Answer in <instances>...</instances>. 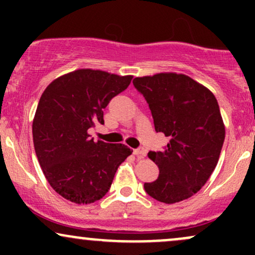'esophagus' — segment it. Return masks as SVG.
Wrapping results in <instances>:
<instances>
[{
	"mask_svg": "<svg viewBox=\"0 0 255 255\" xmlns=\"http://www.w3.org/2000/svg\"><path fill=\"white\" fill-rule=\"evenodd\" d=\"M133 153L135 154L137 158H144L146 156V150H145V148H142V147L135 148V150L133 151Z\"/></svg>",
	"mask_w": 255,
	"mask_h": 255,
	"instance_id": "1",
	"label": "esophagus"
}]
</instances>
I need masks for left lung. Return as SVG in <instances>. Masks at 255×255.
Listing matches in <instances>:
<instances>
[{
	"label": "left lung",
	"instance_id": "1",
	"mask_svg": "<svg viewBox=\"0 0 255 255\" xmlns=\"http://www.w3.org/2000/svg\"><path fill=\"white\" fill-rule=\"evenodd\" d=\"M133 85L147 102L154 129L170 139L163 151L148 152L159 175L144 184L145 191L164 204L186 200L200 191L218 163L225 128L217 99L176 73L135 78Z\"/></svg>",
	"mask_w": 255,
	"mask_h": 255
}]
</instances>
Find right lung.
Listing matches in <instances>:
<instances>
[{
  "label": "right lung",
  "mask_w": 255,
  "mask_h": 255,
  "mask_svg": "<svg viewBox=\"0 0 255 255\" xmlns=\"http://www.w3.org/2000/svg\"><path fill=\"white\" fill-rule=\"evenodd\" d=\"M131 78L78 69L55 79L43 92L32 125L34 151L44 176L67 200L85 205L103 198L119 165L133 152L124 144L95 141L89 134L104 125L103 109Z\"/></svg>",
  "instance_id": "add662e5"
}]
</instances>
